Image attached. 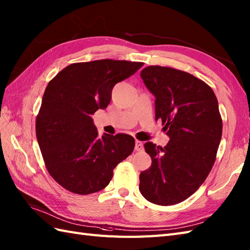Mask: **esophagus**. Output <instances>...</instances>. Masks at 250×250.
I'll return each mask as SVG.
<instances>
[{
  "label": "esophagus",
  "mask_w": 250,
  "mask_h": 250,
  "mask_svg": "<svg viewBox=\"0 0 250 250\" xmlns=\"http://www.w3.org/2000/svg\"><path fill=\"white\" fill-rule=\"evenodd\" d=\"M143 148H144L143 143H142V142H140V141H136V144H135V149H136L137 151H142V150H143Z\"/></svg>",
  "instance_id": "34e87169"
}]
</instances>
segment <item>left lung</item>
Listing matches in <instances>:
<instances>
[{"mask_svg":"<svg viewBox=\"0 0 250 250\" xmlns=\"http://www.w3.org/2000/svg\"><path fill=\"white\" fill-rule=\"evenodd\" d=\"M155 96L156 120L169 138L161 147L144 144L151 166L140 174L139 190L148 202L171 206L190 197L209 175L223 123L213 90L190 73L150 65L140 73Z\"/></svg>","mask_w":250,"mask_h":250,"instance_id":"8db88e82","label":"left lung"}]
</instances>
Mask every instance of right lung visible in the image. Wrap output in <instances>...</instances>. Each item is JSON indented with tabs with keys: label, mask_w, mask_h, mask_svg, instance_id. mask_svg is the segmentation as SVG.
Instances as JSON below:
<instances>
[{
	"label": "right lung",
	"mask_w": 250,
	"mask_h": 250,
	"mask_svg": "<svg viewBox=\"0 0 250 250\" xmlns=\"http://www.w3.org/2000/svg\"><path fill=\"white\" fill-rule=\"evenodd\" d=\"M143 65L103 59L72 63L48 83L36 120V136L48 173L72 193L105 188L113 169L135 148L125 133L99 136L92 114L105 109L111 92Z\"/></svg>",
	"instance_id": "add662e5"
}]
</instances>
